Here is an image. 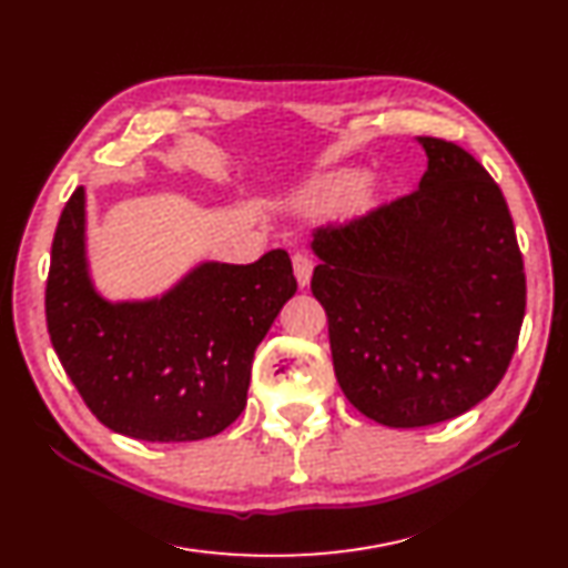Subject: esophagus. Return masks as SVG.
<instances>
[{"instance_id":"34e87169","label":"esophagus","mask_w":568,"mask_h":568,"mask_svg":"<svg viewBox=\"0 0 568 568\" xmlns=\"http://www.w3.org/2000/svg\"><path fill=\"white\" fill-rule=\"evenodd\" d=\"M293 268H295V278L300 287H307L312 281V271H314V258L304 252H297L293 256Z\"/></svg>"}]
</instances>
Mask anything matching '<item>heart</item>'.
<instances>
[{
  "instance_id": "obj_1",
  "label": "heart",
  "mask_w": 568,
  "mask_h": 568,
  "mask_svg": "<svg viewBox=\"0 0 568 568\" xmlns=\"http://www.w3.org/2000/svg\"><path fill=\"white\" fill-rule=\"evenodd\" d=\"M365 182V174L357 170H343L336 174H328L326 180L316 182L314 186L304 189L300 194L302 206H324V203H341L347 196H353Z\"/></svg>"
}]
</instances>
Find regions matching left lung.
Here are the masks:
<instances>
[{"mask_svg": "<svg viewBox=\"0 0 568 568\" xmlns=\"http://www.w3.org/2000/svg\"><path fill=\"white\" fill-rule=\"evenodd\" d=\"M417 192L314 230L312 293L345 398L386 427L485 400L514 357L526 273L499 184L454 141L417 136Z\"/></svg>", "mask_w": 568, "mask_h": 568, "instance_id": "1", "label": "left lung"}]
</instances>
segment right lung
I'll list each match as a JSON object with an SVG mask.
<instances>
[{
	"instance_id": "right-lung-1",
	"label": "right lung",
	"mask_w": 568,
	"mask_h": 568,
	"mask_svg": "<svg viewBox=\"0 0 568 568\" xmlns=\"http://www.w3.org/2000/svg\"><path fill=\"white\" fill-rule=\"evenodd\" d=\"M297 281L285 250L254 264L203 261L165 295L110 302L85 256V189L60 215L45 290L57 357L112 432L143 442H199L246 405L256 345Z\"/></svg>"
}]
</instances>
